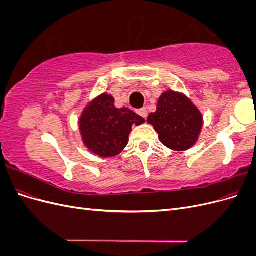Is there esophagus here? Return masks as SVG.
<instances>
[{"label": "esophagus", "instance_id": "34e87169", "mask_svg": "<svg viewBox=\"0 0 256 256\" xmlns=\"http://www.w3.org/2000/svg\"><path fill=\"white\" fill-rule=\"evenodd\" d=\"M138 115L141 116V118H145L146 120V118H147V110L145 109V108H143V109H140V110H138V112H136Z\"/></svg>", "mask_w": 256, "mask_h": 256}]
</instances>
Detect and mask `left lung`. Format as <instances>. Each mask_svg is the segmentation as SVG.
Masks as SVG:
<instances>
[{
    "mask_svg": "<svg viewBox=\"0 0 256 256\" xmlns=\"http://www.w3.org/2000/svg\"><path fill=\"white\" fill-rule=\"evenodd\" d=\"M147 122L157 131L159 140L164 146L184 152L196 143L203 118L184 95L166 90L160 96L157 111L148 115Z\"/></svg>",
    "mask_w": 256,
    "mask_h": 256,
    "instance_id": "obj_1",
    "label": "left lung"
}]
</instances>
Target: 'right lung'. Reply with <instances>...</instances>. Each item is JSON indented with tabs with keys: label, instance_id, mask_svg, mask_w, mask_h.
Masks as SVG:
<instances>
[{
	"label": "right lung",
	"instance_id": "obj_1",
	"mask_svg": "<svg viewBox=\"0 0 256 256\" xmlns=\"http://www.w3.org/2000/svg\"><path fill=\"white\" fill-rule=\"evenodd\" d=\"M145 120L127 108L118 109L111 95L102 94L85 108L80 118L83 143L99 157L118 154L128 143L132 126Z\"/></svg>",
	"mask_w": 256,
	"mask_h": 256
}]
</instances>
